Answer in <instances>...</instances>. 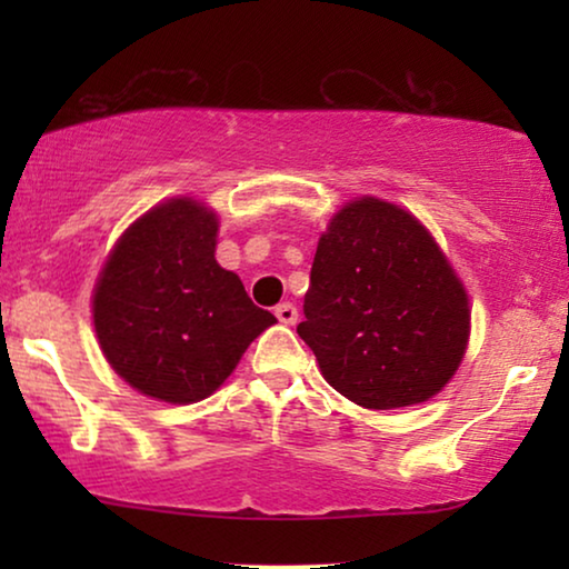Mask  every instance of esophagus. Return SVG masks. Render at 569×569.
Returning <instances> with one entry per match:
<instances>
[{
  "label": "esophagus",
  "mask_w": 569,
  "mask_h": 569,
  "mask_svg": "<svg viewBox=\"0 0 569 569\" xmlns=\"http://www.w3.org/2000/svg\"><path fill=\"white\" fill-rule=\"evenodd\" d=\"M274 316L279 318V323L292 326L295 321H298V308H295L292 302H279V306L274 308Z\"/></svg>",
  "instance_id": "esophagus-1"
}]
</instances>
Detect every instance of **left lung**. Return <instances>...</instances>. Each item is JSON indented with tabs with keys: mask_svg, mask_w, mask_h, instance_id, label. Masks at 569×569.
I'll return each mask as SVG.
<instances>
[{
	"mask_svg": "<svg viewBox=\"0 0 569 569\" xmlns=\"http://www.w3.org/2000/svg\"><path fill=\"white\" fill-rule=\"evenodd\" d=\"M300 339L365 409L422 403L469 345V295L422 222L383 199L349 201L318 240Z\"/></svg>",
	"mask_w": 569,
	"mask_h": 569,
	"instance_id": "obj_1",
	"label": "left lung"
}]
</instances>
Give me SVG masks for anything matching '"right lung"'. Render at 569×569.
<instances>
[{
    "instance_id": "obj_1",
    "label": "right lung",
    "mask_w": 569,
    "mask_h": 569,
    "mask_svg": "<svg viewBox=\"0 0 569 569\" xmlns=\"http://www.w3.org/2000/svg\"><path fill=\"white\" fill-rule=\"evenodd\" d=\"M217 214L189 197L139 217L92 295L106 360L139 393L193 403L220 388L277 318L214 259Z\"/></svg>"
}]
</instances>
